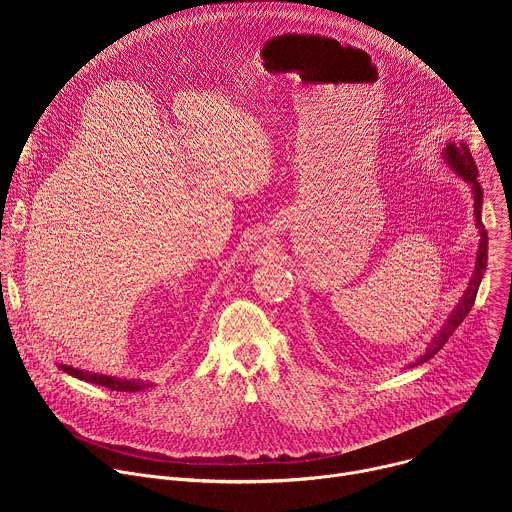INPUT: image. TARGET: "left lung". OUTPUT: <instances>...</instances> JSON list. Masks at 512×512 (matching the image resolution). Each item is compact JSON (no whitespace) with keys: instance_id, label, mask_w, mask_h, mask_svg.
I'll use <instances>...</instances> for the list:
<instances>
[{"instance_id":"1","label":"left lung","mask_w":512,"mask_h":512,"mask_svg":"<svg viewBox=\"0 0 512 512\" xmlns=\"http://www.w3.org/2000/svg\"><path fill=\"white\" fill-rule=\"evenodd\" d=\"M446 160L452 166V170H456L466 182L472 184V192H474V216H476V227L480 231V245H478V257H476V269H474V277L470 279V285L466 289V294L460 302V306L454 310V314L450 316V320L446 322V326L442 328V332L433 338V342L429 344L427 352L413 362V367L417 364H423L425 360H429L437 350H442V346L448 342V338L456 332V328L464 322V318L470 314L476 294H478V285L482 281L484 269H486V259H488V235L486 229L482 225V218H480V210H482V186L478 184V168L476 162L468 150L466 143H450L446 148Z\"/></svg>"}]
</instances>
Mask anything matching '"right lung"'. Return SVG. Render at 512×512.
<instances>
[{
    "mask_svg": "<svg viewBox=\"0 0 512 512\" xmlns=\"http://www.w3.org/2000/svg\"><path fill=\"white\" fill-rule=\"evenodd\" d=\"M60 369L64 373H68L70 377H77L81 381H89L93 385H101V387L111 389V391H139V389H145V385L141 381H125V379H113V377H107V375L85 373V371H77L72 367H66V364H60Z\"/></svg>",
    "mask_w": 512,
    "mask_h": 512,
    "instance_id": "1",
    "label": "right lung"
}]
</instances>
